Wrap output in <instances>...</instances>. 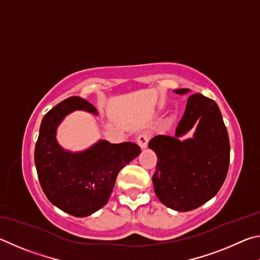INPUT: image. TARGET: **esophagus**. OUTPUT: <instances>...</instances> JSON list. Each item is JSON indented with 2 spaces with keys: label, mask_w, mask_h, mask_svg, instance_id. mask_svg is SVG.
I'll list each match as a JSON object with an SVG mask.
<instances>
[{
  "label": "esophagus",
  "mask_w": 260,
  "mask_h": 260,
  "mask_svg": "<svg viewBox=\"0 0 260 260\" xmlns=\"http://www.w3.org/2000/svg\"><path fill=\"white\" fill-rule=\"evenodd\" d=\"M149 138H151V136H149L147 133H142L137 136V143L140 147L145 148L147 146Z\"/></svg>",
  "instance_id": "34e87169"
}]
</instances>
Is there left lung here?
Returning a JSON list of instances; mask_svg holds the SVG:
<instances>
[{
	"mask_svg": "<svg viewBox=\"0 0 260 260\" xmlns=\"http://www.w3.org/2000/svg\"><path fill=\"white\" fill-rule=\"evenodd\" d=\"M184 94L188 89L175 90ZM199 122L194 138L180 142L178 137ZM156 153L154 190L160 201L177 211L201 207L218 193L230 167V139L219 107L201 93L187 100L176 137L156 136L148 143Z\"/></svg>",
	"mask_w": 260,
	"mask_h": 260,
	"instance_id": "left-lung-1",
	"label": "left lung"
}]
</instances>
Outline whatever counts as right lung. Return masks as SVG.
Here are the masks:
<instances>
[{"instance_id":"add662e5","label":"right lung","mask_w":260,"mask_h":260,"mask_svg":"<svg viewBox=\"0 0 260 260\" xmlns=\"http://www.w3.org/2000/svg\"><path fill=\"white\" fill-rule=\"evenodd\" d=\"M75 109L97 114L92 105L77 95L56 105L42 118L34 160L49 201L72 216L85 217L108 202L118 172L142 149L135 143L102 140L82 153L63 151L56 140V129L63 116Z\"/></svg>"}]
</instances>
